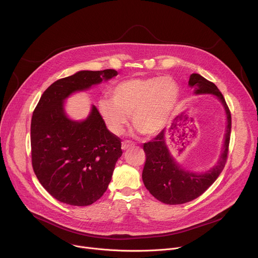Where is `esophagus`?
I'll list each match as a JSON object with an SVG mask.
<instances>
[{"instance_id": "34e87169", "label": "esophagus", "mask_w": 258, "mask_h": 258, "mask_svg": "<svg viewBox=\"0 0 258 258\" xmlns=\"http://www.w3.org/2000/svg\"><path fill=\"white\" fill-rule=\"evenodd\" d=\"M133 145H134V143H133L132 141L125 140V141H123L122 144H121V148H122V150H126L127 148H130V147H132Z\"/></svg>"}]
</instances>
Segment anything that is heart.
<instances>
[{
	"instance_id": "obj_1",
	"label": "heart",
	"mask_w": 258,
	"mask_h": 258,
	"mask_svg": "<svg viewBox=\"0 0 258 258\" xmlns=\"http://www.w3.org/2000/svg\"><path fill=\"white\" fill-rule=\"evenodd\" d=\"M177 84L168 77L122 81L111 90V100L99 102L109 130L120 135L130 120L148 136L160 133L169 122L178 101Z\"/></svg>"
}]
</instances>
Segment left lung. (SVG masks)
I'll return each mask as SVG.
<instances>
[{
    "label": "left lung",
    "mask_w": 258,
    "mask_h": 258,
    "mask_svg": "<svg viewBox=\"0 0 258 258\" xmlns=\"http://www.w3.org/2000/svg\"><path fill=\"white\" fill-rule=\"evenodd\" d=\"M189 86L194 88L195 94H212L223 103L227 113V132L222 155L217 164L204 173L191 172L182 169L171 157L165 143V134L162 131L152 141L144 144L146 162L142 177L144 185L157 200L170 205L190 202L202 195L223 171L229 153V145L232 128V117L226 100L217 87L193 73Z\"/></svg>",
    "instance_id": "obj_1"
}]
</instances>
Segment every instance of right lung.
Wrapping results in <instances>:
<instances>
[{
	"mask_svg": "<svg viewBox=\"0 0 258 258\" xmlns=\"http://www.w3.org/2000/svg\"><path fill=\"white\" fill-rule=\"evenodd\" d=\"M117 76L114 69L83 70L53 83L36 105L30 125L31 163L42 186L60 202L87 206L106 192L121 156V140L106 127L96 106L86 120L73 121L63 102Z\"/></svg>",
	"mask_w": 258,
	"mask_h": 258,
	"instance_id": "1",
	"label": "right lung"
}]
</instances>
